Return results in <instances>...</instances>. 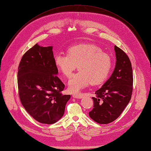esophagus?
I'll return each instance as SVG.
<instances>
[{
  "label": "esophagus",
  "instance_id": "esophagus-1",
  "mask_svg": "<svg viewBox=\"0 0 151 151\" xmlns=\"http://www.w3.org/2000/svg\"><path fill=\"white\" fill-rule=\"evenodd\" d=\"M83 95H76V94H74L73 95V97L75 98V99H82L83 98Z\"/></svg>",
  "mask_w": 151,
  "mask_h": 151
}]
</instances>
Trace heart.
I'll return each instance as SVG.
<instances>
[{"instance_id": "obj_1", "label": "heart", "mask_w": 151, "mask_h": 151, "mask_svg": "<svg viewBox=\"0 0 151 151\" xmlns=\"http://www.w3.org/2000/svg\"><path fill=\"white\" fill-rule=\"evenodd\" d=\"M54 65L62 75L68 78L76 68L79 71L68 80L70 92L78 93L91 85L99 84L108 77L111 67L109 55L92 43H80L70 46L67 55L55 54Z\"/></svg>"}]
</instances>
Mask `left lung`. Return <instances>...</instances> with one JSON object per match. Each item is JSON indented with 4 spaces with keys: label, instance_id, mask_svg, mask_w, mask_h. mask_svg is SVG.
I'll use <instances>...</instances> for the list:
<instances>
[{
    "label": "left lung",
    "instance_id": "obj_1",
    "mask_svg": "<svg viewBox=\"0 0 151 151\" xmlns=\"http://www.w3.org/2000/svg\"><path fill=\"white\" fill-rule=\"evenodd\" d=\"M116 65L101 88L96 91L90 117L100 124L113 122L129 103L132 93L133 72L130 60L121 49L114 46Z\"/></svg>",
    "mask_w": 151,
    "mask_h": 151
}]
</instances>
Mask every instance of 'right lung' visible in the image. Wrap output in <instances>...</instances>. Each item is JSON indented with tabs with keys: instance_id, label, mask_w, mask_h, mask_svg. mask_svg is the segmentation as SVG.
I'll return each instance as SVG.
<instances>
[{
	"instance_id": "add662e5",
	"label": "right lung",
	"mask_w": 151,
	"mask_h": 151,
	"mask_svg": "<svg viewBox=\"0 0 151 151\" xmlns=\"http://www.w3.org/2000/svg\"><path fill=\"white\" fill-rule=\"evenodd\" d=\"M52 46L37 43L21 60L18 84L21 104L34 119L42 124L58 122L64 114L70 95L60 93L65 85L57 76Z\"/></svg>"
}]
</instances>
